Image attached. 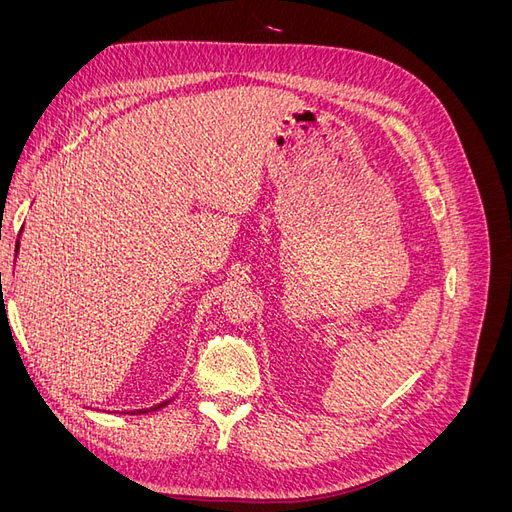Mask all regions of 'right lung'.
I'll return each instance as SVG.
<instances>
[{
    "label": "right lung",
    "mask_w": 512,
    "mask_h": 512,
    "mask_svg": "<svg viewBox=\"0 0 512 512\" xmlns=\"http://www.w3.org/2000/svg\"><path fill=\"white\" fill-rule=\"evenodd\" d=\"M17 252H19V241H17ZM168 404V401H162V404H158V406H153V408H147V410H138V412H153V410H160V408H164Z\"/></svg>",
    "instance_id": "1"
}]
</instances>
